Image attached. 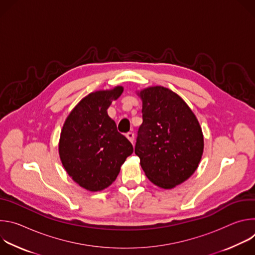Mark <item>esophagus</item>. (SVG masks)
Returning <instances> with one entry per match:
<instances>
[{
  "label": "esophagus",
  "instance_id": "obj_1",
  "mask_svg": "<svg viewBox=\"0 0 255 255\" xmlns=\"http://www.w3.org/2000/svg\"><path fill=\"white\" fill-rule=\"evenodd\" d=\"M128 136H129V133H128ZM132 137H134V136H133V134H132Z\"/></svg>",
  "mask_w": 255,
  "mask_h": 255
}]
</instances>
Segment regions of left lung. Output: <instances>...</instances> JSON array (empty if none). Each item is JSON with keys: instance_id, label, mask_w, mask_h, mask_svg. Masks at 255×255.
Returning <instances> with one entry per match:
<instances>
[{"instance_id": "obj_1", "label": "left lung", "mask_w": 255, "mask_h": 255, "mask_svg": "<svg viewBox=\"0 0 255 255\" xmlns=\"http://www.w3.org/2000/svg\"><path fill=\"white\" fill-rule=\"evenodd\" d=\"M122 93L123 88L117 87L90 94L70 112L62 127L59 140L62 165L76 183L92 192L110 186L133 153L131 142L107 113L112 101Z\"/></svg>"}]
</instances>
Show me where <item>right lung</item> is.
I'll list each match as a JSON object with an SVG mask.
<instances>
[{
	"label": "right lung",
	"mask_w": 255,
	"mask_h": 255,
	"mask_svg": "<svg viewBox=\"0 0 255 255\" xmlns=\"http://www.w3.org/2000/svg\"><path fill=\"white\" fill-rule=\"evenodd\" d=\"M143 122L135 154L151 183L171 189L197 169L204 149L199 122L189 106L172 91L152 87L140 93Z\"/></svg>",
	"instance_id": "obj_1"
}]
</instances>
